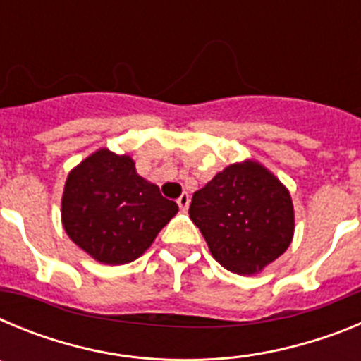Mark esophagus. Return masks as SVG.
Here are the masks:
<instances>
[{
  "label": "esophagus",
  "mask_w": 361,
  "mask_h": 361,
  "mask_svg": "<svg viewBox=\"0 0 361 361\" xmlns=\"http://www.w3.org/2000/svg\"><path fill=\"white\" fill-rule=\"evenodd\" d=\"M177 204H178V208L183 209V212H186L188 206H190V195H188V193H183V195L177 199Z\"/></svg>",
  "instance_id": "1"
}]
</instances>
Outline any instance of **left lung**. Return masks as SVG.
Returning a JSON list of instances; mask_svg holds the SVG:
<instances>
[{"mask_svg":"<svg viewBox=\"0 0 361 361\" xmlns=\"http://www.w3.org/2000/svg\"><path fill=\"white\" fill-rule=\"evenodd\" d=\"M190 219L216 262L238 275H253L276 260L295 231L289 191L251 161L228 166L195 191Z\"/></svg>","mask_w":361,"mask_h":361,"instance_id":"obj_1","label":"left lung"}]
</instances>
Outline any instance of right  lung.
<instances>
[{
  "instance_id": "add662e5",
  "label": "right lung",
  "mask_w": 361,
  "mask_h": 361,
  "mask_svg": "<svg viewBox=\"0 0 361 361\" xmlns=\"http://www.w3.org/2000/svg\"><path fill=\"white\" fill-rule=\"evenodd\" d=\"M178 212L135 171L128 155L99 149L70 171L61 216L70 240L103 264L141 257Z\"/></svg>"
}]
</instances>
